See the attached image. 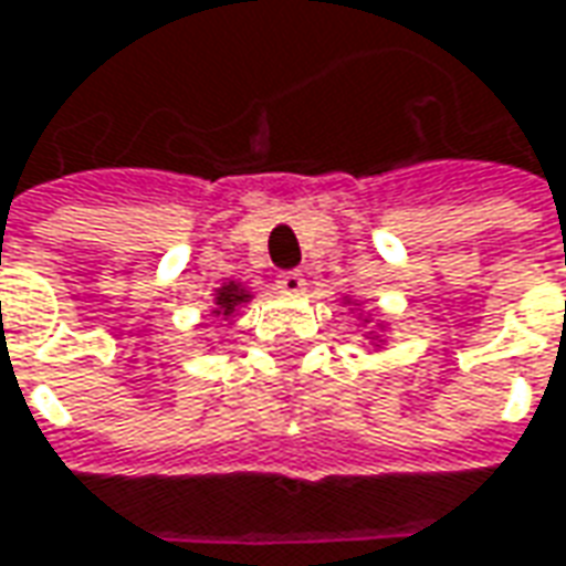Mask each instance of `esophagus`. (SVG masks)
I'll return each instance as SVG.
<instances>
[{
	"label": "esophagus",
	"instance_id": "34e87169",
	"mask_svg": "<svg viewBox=\"0 0 566 566\" xmlns=\"http://www.w3.org/2000/svg\"><path fill=\"white\" fill-rule=\"evenodd\" d=\"M276 290L286 292V295H298V292H305V276L298 271H283L276 276Z\"/></svg>",
	"mask_w": 566,
	"mask_h": 566
}]
</instances>
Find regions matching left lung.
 I'll return each mask as SVG.
<instances>
[{"mask_svg": "<svg viewBox=\"0 0 566 566\" xmlns=\"http://www.w3.org/2000/svg\"><path fill=\"white\" fill-rule=\"evenodd\" d=\"M343 302H345V305H348V302H352V298H348V295H345ZM364 324H367V317H364ZM377 327H382V324H377ZM367 339H374V333H370V336H367Z\"/></svg>", "mask_w": 566, "mask_h": 566, "instance_id": "obj_1", "label": "left lung"}]
</instances>
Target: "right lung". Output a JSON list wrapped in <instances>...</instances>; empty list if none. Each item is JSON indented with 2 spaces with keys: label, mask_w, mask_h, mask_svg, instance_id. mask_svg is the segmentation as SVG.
I'll return each instance as SVG.
<instances>
[{
  "label": "right lung",
  "mask_w": 566,
  "mask_h": 566,
  "mask_svg": "<svg viewBox=\"0 0 566 566\" xmlns=\"http://www.w3.org/2000/svg\"><path fill=\"white\" fill-rule=\"evenodd\" d=\"M245 302H252V292L245 290L242 283H237V280H230V283H223V286L214 290V308H211V314H214V317H223V321H230V317H233Z\"/></svg>",
  "instance_id": "add662e5"
}]
</instances>
